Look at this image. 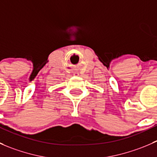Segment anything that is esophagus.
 Returning a JSON list of instances; mask_svg holds the SVG:
<instances>
[{"mask_svg": "<svg viewBox=\"0 0 157 157\" xmlns=\"http://www.w3.org/2000/svg\"><path fill=\"white\" fill-rule=\"evenodd\" d=\"M74 75H76V76L79 75V73H78V71H74Z\"/></svg>", "mask_w": 157, "mask_h": 157, "instance_id": "34e87169", "label": "esophagus"}]
</instances>
